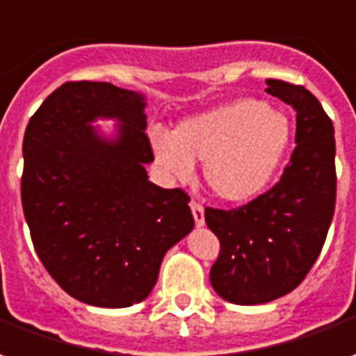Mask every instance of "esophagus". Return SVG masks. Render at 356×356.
I'll use <instances>...</instances> for the list:
<instances>
[{
    "label": "esophagus",
    "mask_w": 356,
    "mask_h": 356,
    "mask_svg": "<svg viewBox=\"0 0 356 356\" xmlns=\"http://www.w3.org/2000/svg\"><path fill=\"white\" fill-rule=\"evenodd\" d=\"M191 210H193V216H195L196 227H202L204 225V208L198 202H191Z\"/></svg>",
    "instance_id": "34e87169"
}]
</instances>
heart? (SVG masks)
Wrapping results in <instances>:
<instances>
[{
  "mask_svg": "<svg viewBox=\"0 0 356 356\" xmlns=\"http://www.w3.org/2000/svg\"><path fill=\"white\" fill-rule=\"evenodd\" d=\"M293 140L289 118L266 102L241 98L179 121L171 136L154 135V161L170 181L193 175L202 161L204 183L225 202L260 196L282 171Z\"/></svg>",
  "mask_w": 356,
  "mask_h": 356,
  "instance_id": "obj_1",
  "label": "heart"
}]
</instances>
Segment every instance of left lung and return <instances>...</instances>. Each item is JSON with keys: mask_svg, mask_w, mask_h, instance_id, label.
Here are the masks:
<instances>
[{"mask_svg": "<svg viewBox=\"0 0 356 356\" xmlns=\"http://www.w3.org/2000/svg\"><path fill=\"white\" fill-rule=\"evenodd\" d=\"M266 92L297 111L295 150L280 183L235 210L206 208L220 238L210 282L233 305H264L287 295L310 272L335 210L332 119L305 86L266 81Z\"/></svg>", "mask_w": 356, "mask_h": 356, "instance_id": "left-lung-1", "label": "left lung"}]
</instances>
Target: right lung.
Segmentation results:
<instances>
[{
	"instance_id": "add662e5",
	"label": "right lung",
	"mask_w": 356,
	"mask_h": 356,
	"mask_svg": "<svg viewBox=\"0 0 356 356\" xmlns=\"http://www.w3.org/2000/svg\"><path fill=\"white\" fill-rule=\"evenodd\" d=\"M146 98L109 83H65L26 125L21 198L36 254L81 302L125 308L158 282L165 252L195 227L181 188L148 181ZM113 118L111 137L91 123Z\"/></svg>"
}]
</instances>
